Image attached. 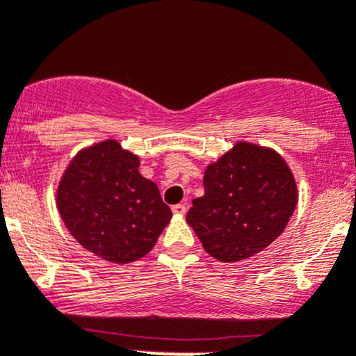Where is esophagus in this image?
Returning <instances> with one entry per match:
<instances>
[{"mask_svg":"<svg viewBox=\"0 0 356 356\" xmlns=\"http://www.w3.org/2000/svg\"><path fill=\"white\" fill-rule=\"evenodd\" d=\"M186 210H188V207H186L184 203H177V205L172 207V212L177 213V216H184Z\"/></svg>","mask_w":356,"mask_h":356,"instance_id":"34e87169","label":"esophagus"}]
</instances>
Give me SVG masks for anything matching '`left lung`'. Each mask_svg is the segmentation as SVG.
I'll list each match as a JSON object with an SVG mask.
<instances>
[{
    "mask_svg": "<svg viewBox=\"0 0 356 356\" xmlns=\"http://www.w3.org/2000/svg\"><path fill=\"white\" fill-rule=\"evenodd\" d=\"M205 195L186 220L203 248L224 262L247 259L277 240L298 203L291 168L271 149L240 143L210 165Z\"/></svg>",
    "mask_w": 356,
    "mask_h": 356,
    "instance_id": "1",
    "label": "left lung"
}]
</instances>
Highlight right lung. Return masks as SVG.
<instances>
[{
	"mask_svg": "<svg viewBox=\"0 0 356 356\" xmlns=\"http://www.w3.org/2000/svg\"><path fill=\"white\" fill-rule=\"evenodd\" d=\"M57 207L78 243L111 262L144 257L172 217L158 186L139 174V158L116 140L76 154L58 186Z\"/></svg>",
	"mask_w": 356,
	"mask_h": 356,
	"instance_id": "1",
	"label": "right lung"
}]
</instances>
